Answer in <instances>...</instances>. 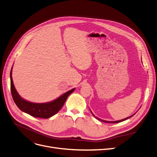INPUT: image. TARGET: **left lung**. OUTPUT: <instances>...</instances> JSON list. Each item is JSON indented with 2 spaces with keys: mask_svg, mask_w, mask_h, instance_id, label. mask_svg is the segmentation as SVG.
Here are the masks:
<instances>
[{
  "mask_svg": "<svg viewBox=\"0 0 157 157\" xmlns=\"http://www.w3.org/2000/svg\"><path fill=\"white\" fill-rule=\"evenodd\" d=\"M91 113H92V115H93V116L94 117H95V118H96L97 119H98V120H99V121H103V122H108V123H118V122H122V121H125V120H126V119H128V118H130V117H132L133 115H131V116H129V117H127V118H125V119H122V120H119V121H104V120H102V119H99V118H98L97 117H95V115L93 114V113L91 112Z\"/></svg>",
  "mask_w": 157,
  "mask_h": 157,
  "instance_id": "8db88e82",
  "label": "left lung"
}]
</instances>
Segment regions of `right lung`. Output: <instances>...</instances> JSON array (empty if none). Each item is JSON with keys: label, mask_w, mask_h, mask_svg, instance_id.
<instances>
[{"label": "right lung", "mask_w": 157, "mask_h": 157, "mask_svg": "<svg viewBox=\"0 0 157 157\" xmlns=\"http://www.w3.org/2000/svg\"><path fill=\"white\" fill-rule=\"evenodd\" d=\"M10 79L11 95L13 101L18 108L20 110L29 114L31 116L38 118L48 119L57 113L63 106L68 96L75 90V88H74L73 89L65 92L56 99L48 103H35L24 99L18 94L12 79V69L10 72Z\"/></svg>", "instance_id": "obj_1"}]
</instances>
